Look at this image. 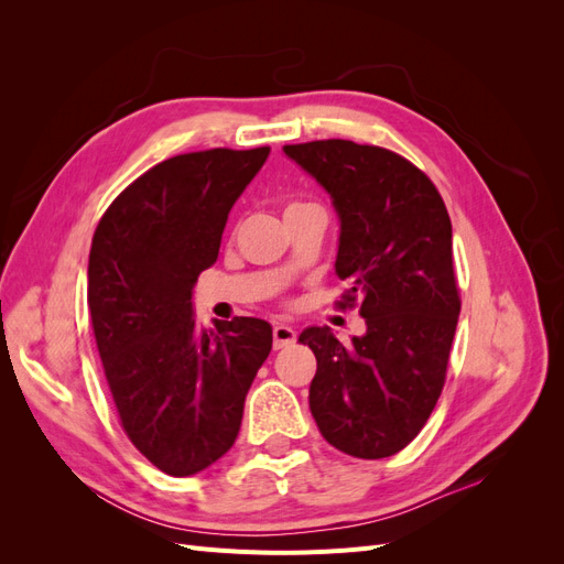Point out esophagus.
Here are the masks:
<instances>
[{
    "mask_svg": "<svg viewBox=\"0 0 564 564\" xmlns=\"http://www.w3.org/2000/svg\"><path fill=\"white\" fill-rule=\"evenodd\" d=\"M272 344H275V350H280V348H289L296 340V332L289 327V324H275V327H272Z\"/></svg>",
    "mask_w": 564,
    "mask_h": 564,
    "instance_id": "esophagus-1",
    "label": "esophagus"
}]
</instances>
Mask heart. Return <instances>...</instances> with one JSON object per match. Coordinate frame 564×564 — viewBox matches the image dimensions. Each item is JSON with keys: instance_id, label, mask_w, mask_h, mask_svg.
<instances>
[{"instance_id": "heart-1", "label": "heart", "mask_w": 564, "mask_h": 564, "mask_svg": "<svg viewBox=\"0 0 564 564\" xmlns=\"http://www.w3.org/2000/svg\"><path fill=\"white\" fill-rule=\"evenodd\" d=\"M292 207H305V204H292ZM292 207H289V209H292Z\"/></svg>"}]
</instances>
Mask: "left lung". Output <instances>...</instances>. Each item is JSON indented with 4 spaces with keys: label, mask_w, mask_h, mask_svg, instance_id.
<instances>
[{
    "label": "left lung",
    "mask_w": 564,
    "mask_h": 564,
    "mask_svg": "<svg viewBox=\"0 0 564 564\" xmlns=\"http://www.w3.org/2000/svg\"><path fill=\"white\" fill-rule=\"evenodd\" d=\"M329 193L338 216L340 308L360 301L367 332L340 344L329 327L303 329L315 352L311 412L332 447L357 458L404 449L445 386L460 313L452 220L421 169L386 148L352 141L284 145Z\"/></svg>",
    "instance_id": "1"
}]
</instances>
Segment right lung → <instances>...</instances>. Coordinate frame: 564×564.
<instances>
[{
  "instance_id": "obj_1",
  "label": "right lung",
  "mask_w": 564,
  "mask_h": 564,
  "mask_svg": "<svg viewBox=\"0 0 564 564\" xmlns=\"http://www.w3.org/2000/svg\"><path fill=\"white\" fill-rule=\"evenodd\" d=\"M270 148L187 152L152 166L100 218L89 253V311L122 429L152 466L195 475L240 433L272 327L195 322L193 289L216 263L228 214Z\"/></svg>"
}]
</instances>
